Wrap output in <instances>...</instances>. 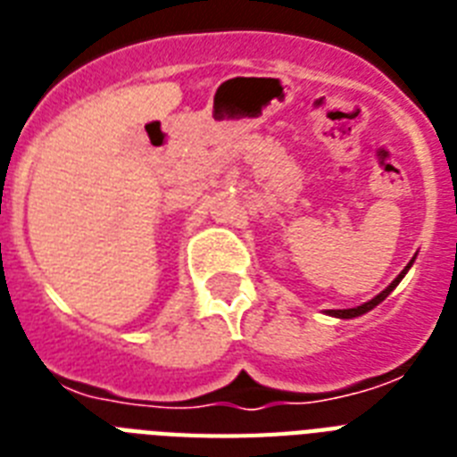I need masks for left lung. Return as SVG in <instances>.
I'll list each match as a JSON object with an SVG mask.
<instances>
[{"label":"left lung","mask_w":457,"mask_h":457,"mask_svg":"<svg viewBox=\"0 0 457 457\" xmlns=\"http://www.w3.org/2000/svg\"><path fill=\"white\" fill-rule=\"evenodd\" d=\"M412 263H415V258H412L411 263L405 265L403 270H401V275H398V278L394 279V282H391V285L386 287V289H384L382 294H377L375 299H370L368 303L355 305V308H344V311H327V315H332V318H341V320H351V318H358V315H365V312H370V311H372V308H375V305L382 303V301L386 299V296H389V294L394 292V289H396L398 282H401V279L405 278V272H408L412 268Z\"/></svg>","instance_id":"left-lung-1"}]
</instances>
